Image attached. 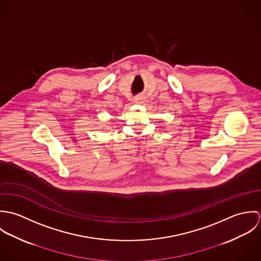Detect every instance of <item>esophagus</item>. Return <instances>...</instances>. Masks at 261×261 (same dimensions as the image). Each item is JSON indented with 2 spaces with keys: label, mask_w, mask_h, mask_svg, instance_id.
I'll return each mask as SVG.
<instances>
[{
  "label": "esophagus",
  "mask_w": 261,
  "mask_h": 261,
  "mask_svg": "<svg viewBox=\"0 0 261 261\" xmlns=\"http://www.w3.org/2000/svg\"><path fill=\"white\" fill-rule=\"evenodd\" d=\"M145 101V96L143 95H138L135 97V102L137 103H143Z\"/></svg>",
  "instance_id": "obj_1"
}]
</instances>
